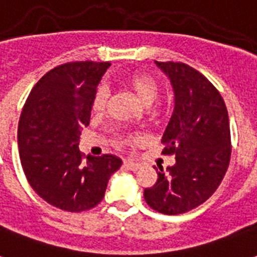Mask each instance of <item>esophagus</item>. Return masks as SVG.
Instances as JSON below:
<instances>
[{"mask_svg":"<svg viewBox=\"0 0 257 257\" xmlns=\"http://www.w3.org/2000/svg\"><path fill=\"white\" fill-rule=\"evenodd\" d=\"M124 167L126 169H129V171L136 172L137 169H140L141 165L137 164V163H133V161H124Z\"/></svg>","mask_w":257,"mask_h":257,"instance_id":"esophagus-1","label":"esophagus"}]
</instances>
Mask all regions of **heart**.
Masks as SVG:
<instances>
[{"mask_svg": "<svg viewBox=\"0 0 257 257\" xmlns=\"http://www.w3.org/2000/svg\"><path fill=\"white\" fill-rule=\"evenodd\" d=\"M126 84L132 89L137 98L143 102L144 105L149 106L152 105L155 101L159 98L160 94V86L159 82L149 74L145 73H133L126 78ZM106 98H108V92L105 86H100L97 89L94 98H93V112L94 113H102L105 106H106Z\"/></svg>", "mask_w": 257, "mask_h": 257, "instance_id": "b5f03b06", "label": "heart"}]
</instances>
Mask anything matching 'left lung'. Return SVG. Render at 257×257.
Listing matches in <instances>:
<instances>
[{"instance_id": "8db88e82", "label": "left lung", "mask_w": 257, "mask_h": 257, "mask_svg": "<svg viewBox=\"0 0 257 257\" xmlns=\"http://www.w3.org/2000/svg\"><path fill=\"white\" fill-rule=\"evenodd\" d=\"M156 62L171 80L175 108L161 143L175 165L157 171L144 199L155 211L179 215L199 207L221 183L231 159V131L225 102L212 82L183 62Z\"/></svg>"}]
</instances>
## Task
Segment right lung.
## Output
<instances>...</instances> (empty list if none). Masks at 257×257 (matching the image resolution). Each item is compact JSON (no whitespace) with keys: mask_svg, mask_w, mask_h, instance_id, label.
Segmentation results:
<instances>
[{"mask_svg":"<svg viewBox=\"0 0 257 257\" xmlns=\"http://www.w3.org/2000/svg\"><path fill=\"white\" fill-rule=\"evenodd\" d=\"M109 62H68L49 70L28 96L18 122L20 160L26 179L46 203L82 212L104 199L110 176L122 161L78 151L89 125L96 89Z\"/></svg>","mask_w":257,"mask_h":257,"instance_id":"1","label":"right lung"}]
</instances>
